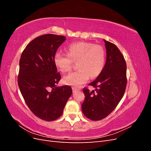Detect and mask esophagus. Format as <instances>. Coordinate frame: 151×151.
<instances>
[{
    "label": "esophagus",
    "mask_w": 151,
    "mask_h": 151,
    "mask_svg": "<svg viewBox=\"0 0 151 151\" xmlns=\"http://www.w3.org/2000/svg\"><path fill=\"white\" fill-rule=\"evenodd\" d=\"M72 90H73V93H76V92H77V91H78L79 89L76 88H72Z\"/></svg>",
    "instance_id": "esophagus-1"
}]
</instances>
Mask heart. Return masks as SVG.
<instances>
[{
    "label": "heart",
    "instance_id": "heart-1",
    "mask_svg": "<svg viewBox=\"0 0 151 151\" xmlns=\"http://www.w3.org/2000/svg\"><path fill=\"white\" fill-rule=\"evenodd\" d=\"M67 53L57 51L53 58L55 64L62 72L69 71L72 61L78 60L79 69L63 78L65 84L79 88L88 81L89 76L93 78L101 72L105 63V51L101 45L85 42L73 43L67 47Z\"/></svg>",
    "mask_w": 151,
    "mask_h": 151
}]
</instances>
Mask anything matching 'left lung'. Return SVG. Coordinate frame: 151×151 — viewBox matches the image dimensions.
I'll return each instance as SVG.
<instances>
[{"instance_id":"left-lung-1","label":"left lung","mask_w":151,"mask_h":151,"mask_svg":"<svg viewBox=\"0 0 151 151\" xmlns=\"http://www.w3.org/2000/svg\"><path fill=\"white\" fill-rule=\"evenodd\" d=\"M103 40L106 50V63L97 78L89 84L95 91L83 89L85 99L81 106L84 115L94 121L103 119L115 109L127 86L124 57L115 45Z\"/></svg>"}]
</instances>
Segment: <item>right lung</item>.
Masks as SVG:
<instances>
[{"mask_svg": "<svg viewBox=\"0 0 151 151\" xmlns=\"http://www.w3.org/2000/svg\"><path fill=\"white\" fill-rule=\"evenodd\" d=\"M65 40L63 36H40L27 45L19 60L21 93L30 110L45 121L55 120L62 115L72 93L70 86H57L61 76L53 58Z\"/></svg>", "mask_w": 151, "mask_h": 151, "instance_id": "add662e5", "label": "right lung"}]
</instances>
